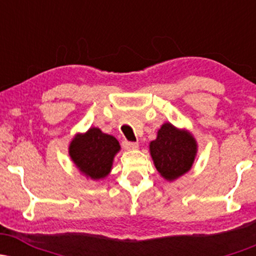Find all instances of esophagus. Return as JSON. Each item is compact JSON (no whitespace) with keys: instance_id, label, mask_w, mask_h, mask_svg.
<instances>
[{"instance_id":"esophagus-1","label":"esophagus","mask_w":256,"mask_h":256,"mask_svg":"<svg viewBox=\"0 0 256 256\" xmlns=\"http://www.w3.org/2000/svg\"><path fill=\"white\" fill-rule=\"evenodd\" d=\"M122 146H124L126 150H136V149L138 148V143L124 140V142H122Z\"/></svg>"}]
</instances>
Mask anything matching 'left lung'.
Instances as JSON below:
<instances>
[{
  "label": "left lung",
  "mask_w": 256,
  "mask_h": 256,
  "mask_svg": "<svg viewBox=\"0 0 256 256\" xmlns=\"http://www.w3.org/2000/svg\"><path fill=\"white\" fill-rule=\"evenodd\" d=\"M198 140L185 128L165 122L149 143L155 168L164 179L173 182L192 170L198 150Z\"/></svg>",
  "instance_id": "obj_1"
}]
</instances>
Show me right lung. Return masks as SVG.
I'll use <instances>...</instances> for the list:
<instances>
[{
  "instance_id": "1",
  "label": "right lung",
  "mask_w": 256,
  "mask_h": 256,
  "mask_svg": "<svg viewBox=\"0 0 256 256\" xmlns=\"http://www.w3.org/2000/svg\"><path fill=\"white\" fill-rule=\"evenodd\" d=\"M120 149L116 137L104 134L98 128H90L73 136L68 144V155L85 178L102 180L110 176L114 158Z\"/></svg>"
}]
</instances>
